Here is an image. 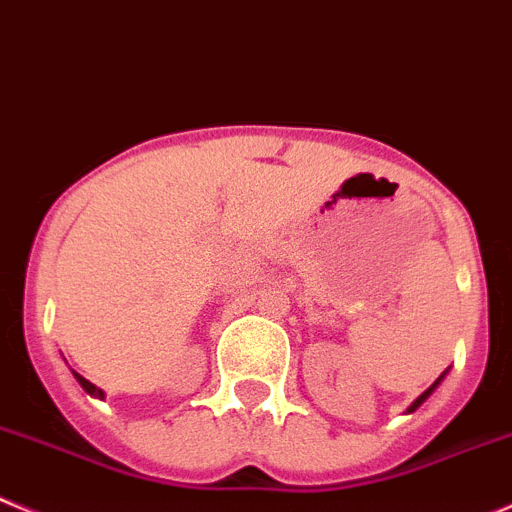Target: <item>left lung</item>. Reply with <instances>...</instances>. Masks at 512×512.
<instances>
[{
  "mask_svg": "<svg viewBox=\"0 0 512 512\" xmlns=\"http://www.w3.org/2000/svg\"><path fill=\"white\" fill-rule=\"evenodd\" d=\"M444 374H447V371H444ZM444 374H442V376H439V379H437V381H434V384H432V386H429V389H427V391H424V394H422V396H417V399H414V401H412V407H409V409H407V412H409V414H412V412H417V409H419V407H422L424 401H427V399H429V394H432V391H434V389H437V386H439V381H442V379H444Z\"/></svg>",
  "mask_w": 512,
  "mask_h": 512,
  "instance_id": "1",
  "label": "left lung"
}]
</instances>
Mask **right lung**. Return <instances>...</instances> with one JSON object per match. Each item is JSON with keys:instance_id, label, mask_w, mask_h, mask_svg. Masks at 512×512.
Masks as SVG:
<instances>
[{"instance_id": "right-lung-1", "label": "right lung", "mask_w": 512, "mask_h": 512, "mask_svg": "<svg viewBox=\"0 0 512 512\" xmlns=\"http://www.w3.org/2000/svg\"><path fill=\"white\" fill-rule=\"evenodd\" d=\"M73 376H75V379H78V384L83 386V389L88 391L90 396H98V399H103V396H105V394H103V389H98V386H95V384H90L88 379H83V376H80L78 371H73Z\"/></svg>"}]
</instances>
